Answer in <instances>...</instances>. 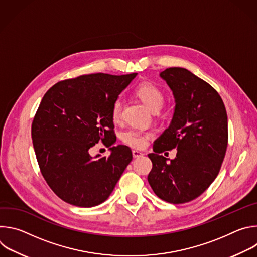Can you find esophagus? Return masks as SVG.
Returning a JSON list of instances; mask_svg holds the SVG:
<instances>
[{"instance_id":"1","label":"esophagus","mask_w":257,"mask_h":257,"mask_svg":"<svg viewBox=\"0 0 257 257\" xmlns=\"http://www.w3.org/2000/svg\"><path fill=\"white\" fill-rule=\"evenodd\" d=\"M132 155H133V158H135V159L140 158V157L143 156V154L141 152H139V151H132Z\"/></svg>"}]
</instances>
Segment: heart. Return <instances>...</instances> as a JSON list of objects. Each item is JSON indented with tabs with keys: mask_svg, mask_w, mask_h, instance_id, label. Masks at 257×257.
<instances>
[{
	"mask_svg": "<svg viewBox=\"0 0 257 257\" xmlns=\"http://www.w3.org/2000/svg\"><path fill=\"white\" fill-rule=\"evenodd\" d=\"M134 92L136 96L153 112H159L164 104L165 95L163 91L161 88L151 82L139 83L136 86ZM122 108L123 100L119 97L115 99L111 108V117L114 123L121 121ZM151 137V132L137 128H131L122 134L123 142L134 149H143L148 144Z\"/></svg>",
	"mask_w": 257,
	"mask_h": 257,
	"instance_id": "heart-1",
	"label": "heart"
}]
</instances>
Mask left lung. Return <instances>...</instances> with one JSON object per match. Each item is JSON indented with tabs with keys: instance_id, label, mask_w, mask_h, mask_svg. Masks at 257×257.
<instances>
[{
	"instance_id": "8db88e82",
	"label": "left lung",
	"mask_w": 257,
	"mask_h": 257,
	"mask_svg": "<svg viewBox=\"0 0 257 257\" xmlns=\"http://www.w3.org/2000/svg\"><path fill=\"white\" fill-rule=\"evenodd\" d=\"M175 97L170 126L154 142L148 180L163 200L179 204L200 196L221 170L228 146V117L222 97L185 68L161 72ZM177 149L174 160L160 156Z\"/></svg>"
}]
</instances>
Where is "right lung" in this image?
<instances>
[{"mask_svg": "<svg viewBox=\"0 0 257 257\" xmlns=\"http://www.w3.org/2000/svg\"><path fill=\"white\" fill-rule=\"evenodd\" d=\"M137 73L82 75L60 81L44 95L31 126L42 175L65 202L92 207L105 201L132 161L126 145L113 146L108 158H92L95 143L116 142L111 108Z\"/></svg>", "mask_w": 257, "mask_h": 257, "instance_id": "obj_1", "label": "right lung"}]
</instances>
